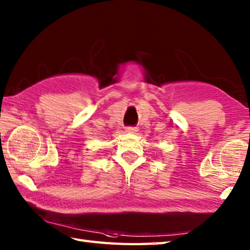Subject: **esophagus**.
Wrapping results in <instances>:
<instances>
[{
  "instance_id": "esophagus-1",
  "label": "esophagus",
  "mask_w": 250,
  "mask_h": 250,
  "mask_svg": "<svg viewBox=\"0 0 250 250\" xmlns=\"http://www.w3.org/2000/svg\"><path fill=\"white\" fill-rule=\"evenodd\" d=\"M125 132L131 134H136L139 132V129L135 128V126H128V128H125Z\"/></svg>"
}]
</instances>
